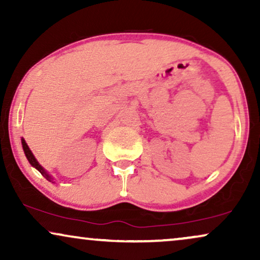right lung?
<instances>
[{
	"label": "right lung",
	"mask_w": 260,
	"mask_h": 260,
	"mask_svg": "<svg viewBox=\"0 0 260 260\" xmlns=\"http://www.w3.org/2000/svg\"><path fill=\"white\" fill-rule=\"evenodd\" d=\"M22 147H23V151H24V154H26V157L28 158V161H29L30 165L33 166V167H35V168H37V169L39 170V172H40V173L42 174V175H44V176L46 177V179H47L48 181H51V176H49L48 174L45 172V169L42 168V167H41L40 165H39V162L37 161V159H35L34 155L31 154L30 149L28 148V145H27V143H26V141H24L23 138H22Z\"/></svg>",
	"instance_id": "add662e5"
}]
</instances>
